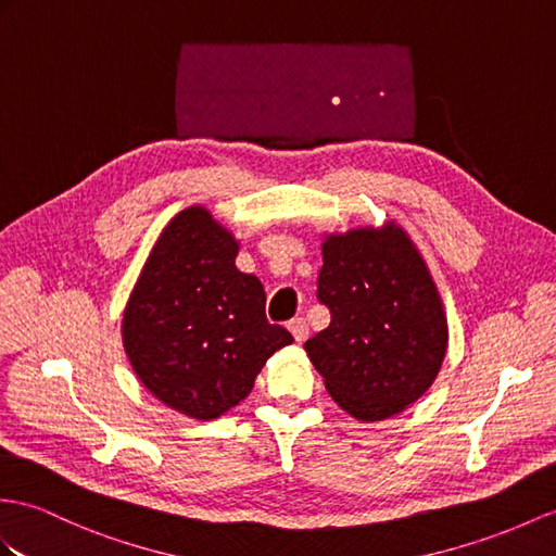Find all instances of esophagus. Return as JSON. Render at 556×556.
<instances>
[{
    "label": "esophagus",
    "instance_id": "esophagus-1",
    "mask_svg": "<svg viewBox=\"0 0 556 556\" xmlns=\"http://www.w3.org/2000/svg\"><path fill=\"white\" fill-rule=\"evenodd\" d=\"M288 328H290V332H292V337H294L296 342H304L306 337H308V325H306L304 318H292L288 323Z\"/></svg>",
    "mask_w": 556,
    "mask_h": 556
}]
</instances>
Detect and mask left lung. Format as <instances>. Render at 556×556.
I'll use <instances>...</instances> for the list:
<instances>
[{
    "label": "left lung",
    "mask_w": 556,
    "mask_h": 556,
    "mask_svg": "<svg viewBox=\"0 0 556 556\" xmlns=\"http://www.w3.org/2000/svg\"><path fill=\"white\" fill-rule=\"evenodd\" d=\"M316 296L330 325L304 349L349 415L391 417L434 382L448 325L422 256L399 226L325 240Z\"/></svg>",
    "instance_id": "obj_1"
}]
</instances>
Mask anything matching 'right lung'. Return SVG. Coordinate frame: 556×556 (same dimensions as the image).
I'll return each instance as SVG.
<instances>
[{
	"label": "right lung",
	"mask_w": 556,
	"mask_h": 556,
	"mask_svg": "<svg viewBox=\"0 0 556 556\" xmlns=\"http://www.w3.org/2000/svg\"><path fill=\"white\" fill-rule=\"evenodd\" d=\"M238 242L202 207L167 224L122 320L143 387L169 408L214 419L245 399L262 365L292 342L266 318L260 278L236 268Z\"/></svg>",
	"instance_id": "1"
}]
</instances>
